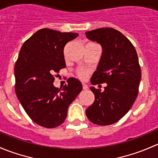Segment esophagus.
<instances>
[{
  "instance_id": "1",
  "label": "esophagus",
  "mask_w": 158,
  "mask_h": 158,
  "mask_svg": "<svg viewBox=\"0 0 158 158\" xmlns=\"http://www.w3.org/2000/svg\"><path fill=\"white\" fill-rule=\"evenodd\" d=\"M82 89H88V85H86V84H85V83H82Z\"/></svg>"
}]
</instances>
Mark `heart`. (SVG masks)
Segmentation results:
<instances>
[{
    "mask_svg": "<svg viewBox=\"0 0 158 158\" xmlns=\"http://www.w3.org/2000/svg\"><path fill=\"white\" fill-rule=\"evenodd\" d=\"M89 74V72L87 70H80L78 73V75H79V77L82 79H85V78L87 77Z\"/></svg>",
    "mask_w": 158,
    "mask_h": 158,
    "instance_id": "b5f03b06",
    "label": "heart"
}]
</instances>
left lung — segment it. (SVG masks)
<instances>
[{"label": "left lung", "instance_id": "8db88e82", "mask_svg": "<svg viewBox=\"0 0 158 158\" xmlns=\"http://www.w3.org/2000/svg\"><path fill=\"white\" fill-rule=\"evenodd\" d=\"M85 35L102 48L91 83H107L102 92L90 87L95 101L85 114L95 125H109L127 114L138 96L141 78L138 54L128 38L113 28H98L86 32Z\"/></svg>", "mask_w": 158, "mask_h": 158}]
</instances>
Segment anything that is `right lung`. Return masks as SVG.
<instances>
[{"label": "right lung", "mask_w": 158, "mask_h": 158, "mask_svg": "<svg viewBox=\"0 0 158 158\" xmlns=\"http://www.w3.org/2000/svg\"><path fill=\"white\" fill-rule=\"evenodd\" d=\"M78 36L44 28L20 49L14 67L16 94L32 121L44 128H56L64 122L69 105L82 89L75 78H70L63 89L53 85L54 74L66 67L65 46Z\"/></svg>", "instance_id": "right-lung-1"}]
</instances>
